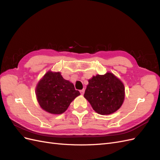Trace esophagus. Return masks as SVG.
<instances>
[{
    "instance_id": "esophagus-1",
    "label": "esophagus",
    "mask_w": 160,
    "mask_h": 160,
    "mask_svg": "<svg viewBox=\"0 0 160 160\" xmlns=\"http://www.w3.org/2000/svg\"><path fill=\"white\" fill-rule=\"evenodd\" d=\"M84 92H85V90H84V89L80 90V93H81V95H83V94H84Z\"/></svg>"
}]
</instances>
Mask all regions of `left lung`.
I'll return each instance as SVG.
<instances>
[{
    "instance_id": "obj_1",
    "label": "left lung",
    "mask_w": 160,
    "mask_h": 160,
    "mask_svg": "<svg viewBox=\"0 0 160 160\" xmlns=\"http://www.w3.org/2000/svg\"><path fill=\"white\" fill-rule=\"evenodd\" d=\"M88 81L84 98L97 113L109 115L120 108L125 98L124 85L113 73L97 75Z\"/></svg>"
}]
</instances>
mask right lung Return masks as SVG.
<instances>
[{"instance_id":"1","label":"right lung","mask_w":160,"mask_h":160,"mask_svg":"<svg viewBox=\"0 0 160 160\" xmlns=\"http://www.w3.org/2000/svg\"><path fill=\"white\" fill-rule=\"evenodd\" d=\"M38 102L42 109L52 114H61L80 95L73 84L62 78L59 72H47L36 88Z\"/></svg>"}]
</instances>
